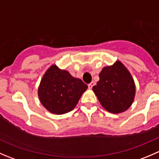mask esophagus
<instances>
[{
    "mask_svg": "<svg viewBox=\"0 0 159 159\" xmlns=\"http://www.w3.org/2000/svg\"><path fill=\"white\" fill-rule=\"evenodd\" d=\"M94 84H95V82H94V81H91V82L89 84V89H92V87L94 85Z\"/></svg>",
    "mask_w": 159,
    "mask_h": 159,
    "instance_id": "1",
    "label": "esophagus"
}]
</instances>
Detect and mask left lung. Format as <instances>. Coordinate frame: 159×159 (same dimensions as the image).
<instances>
[{"label":"left lung","mask_w":159,"mask_h":159,"mask_svg":"<svg viewBox=\"0 0 159 159\" xmlns=\"http://www.w3.org/2000/svg\"><path fill=\"white\" fill-rule=\"evenodd\" d=\"M99 78L92 90L102 106L113 114L129 109L134 100L136 86L128 68L117 60L112 65L104 67Z\"/></svg>","instance_id":"8db88e82"}]
</instances>
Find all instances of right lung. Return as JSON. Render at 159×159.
Masks as SVG:
<instances>
[{
	"label": "right lung",
	"mask_w": 159,
	"mask_h": 159,
	"mask_svg": "<svg viewBox=\"0 0 159 159\" xmlns=\"http://www.w3.org/2000/svg\"><path fill=\"white\" fill-rule=\"evenodd\" d=\"M87 84L55 64L48 68L38 89V95L43 106L55 115L68 113L75 108Z\"/></svg>",
	"instance_id": "right-lung-1"
}]
</instances>
